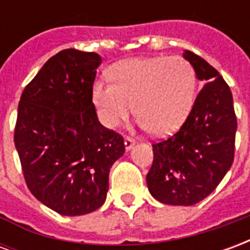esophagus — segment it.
I'll list each match as a JSON object with an SVG mask.
<instances>
[{"instance_id": "1", "label": "esophagus", "mask_w": 250, "mask_h": 250, "mask_svg": "<svg viewBox=\"0 0 250 250\" xmlns=\"http://www.w3.org/2000/svg\"><path fill=\"white\" fill-rule=\"evenodd\" d=\"M135 145V139H132L130 136H125V150H130L131 147Z\"/></svg>"}]
</instances>
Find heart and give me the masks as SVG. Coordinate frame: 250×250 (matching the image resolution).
<instances>
[{
    "mask_svg": "<svg viewBox=\"0 0 250 250\" xmlns=\"http://www.w3.org/2000/svg\"><path fill=\"white\" fill-rule=\"evenodd\" d=\"M111 83L96 82L92 100L105 127L114 128L134 114L155 135L181 127L191 109L195 72L184 57L134 59L109 71Z\"/></svg>",
    "mask_w": 250,
    "mask_h": 250,
    "instance_id": "obj_1",
    "label": "heart"
}]
</instances>
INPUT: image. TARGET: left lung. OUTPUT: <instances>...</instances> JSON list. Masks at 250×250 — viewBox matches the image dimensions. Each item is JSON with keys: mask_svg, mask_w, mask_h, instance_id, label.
<instances>
[{"mask_svg": "<svg viewBox=\"0 0 250 250\" xmlns=\"http://www.w3.org/2000/svg\"><path fill=\"white\" fill-rule=\"evenodd\" d=\"M184 57L205 85L182 127L152 145L146 181L159 202L190 206L206 198L230 168L237 118L230 88L220 72L194 52L186 51Z\"/></svg>", "mask_w": 250, "mask_h": 250, "instance_id": "left-lung-1", "label": "left lung"}]
</instances>
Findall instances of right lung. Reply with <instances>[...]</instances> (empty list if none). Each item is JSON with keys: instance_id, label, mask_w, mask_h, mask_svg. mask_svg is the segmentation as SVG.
<instances>
[{"instance_id": "right-lung-1", "label": "right lung", "mask_w": 250, "mask_h": 250, "mask_svg": "<svg viewBox=\"0 0 250 250\" xmlns=\"http://www.w3.org/2000/svg\"><path fill=\"white\" fill-rule=\"evenodd\" d=\"M98 53L64 49L44 64L19 103L14 145L24 179L40 202L62 215L99 209L123 136L100 125L92 103Z\"/></svg>"}]
</instances>
